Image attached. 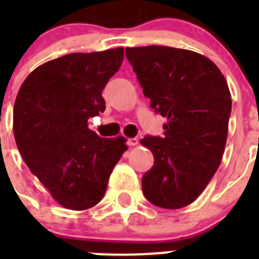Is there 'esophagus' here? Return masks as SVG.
I'll return each instance as SVG.
<instances>
[{
    "label": "esophagus",
    "instance_id": "esophagus-1",
    "mask_svg": "<svg viewBox=\"0 0 259 259\" xmlns=\"http://www.w3.org/2000/svg\"><path fill=\"white\" fill-rule=\"evenodd\" d=\"M137 144H139V140H137L136 137H131V139H128L127 140L128 146H136Z\"/></svg>",
    "mask_w": 259,
    "mask_h": 259
}]
</instances>
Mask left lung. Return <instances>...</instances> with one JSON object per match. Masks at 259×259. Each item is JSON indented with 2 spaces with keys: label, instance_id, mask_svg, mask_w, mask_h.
Returning a JSON list of instances; mask_svg holds the SVG:
<instances>
[{
  "label": "left lung",
  "instance_id": "8db88e82",
  "mask_svg": "<svg viewBox=\"0 0 259 259\" xmlns=\"http://www.w3.org/2000/svg\"><path fill=\"white\" fill-rule=\"evenodd\" d=\"M150 107L167 118L164 136L140 141L154 155L143 176L146 200L180 209L206 188L221 164L227 141L231 93L214 62L192 50L170 47L127 48Z\"/></svg>",
  "mask_w": 259,
  "mask_h": 259
}]
</instances>
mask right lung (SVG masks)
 I'll return each mask as SVG.
<instances>
[{
	"mask_svg": "<svg viewBox=\"0 0 259 259\" xmlns=\"http://www.w3.org/2000/svg\"><path fill=\"white\" fill-rule=\"evenodd\" d=\"M123 48L71 53L38 66L14 105V136L31 172L70 210L97 205L125 139H104L88 119L105 111L102 89L123 62Z\"/></svg>",
	"mask_w": 259,
	"mask_h": 259,
	"instance_id": "obj_1",
	"label": "right lung"
}]
</instances>
